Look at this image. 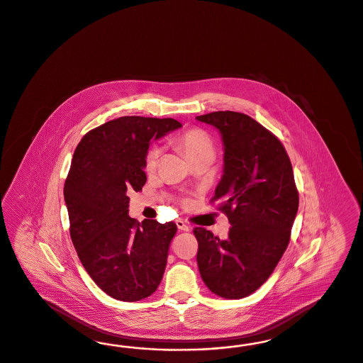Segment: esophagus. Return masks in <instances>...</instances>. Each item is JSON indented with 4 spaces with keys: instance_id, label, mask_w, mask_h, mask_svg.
I'll use <instances>...</instances> for the list:
<instances>
[{
    "instance_id": "esophagus-1",
    "label": "esophagus",
    "mask_w": 363,
    "mask_h": 363,
    "mask_svg": "<svg viewBox=\"0 0 363 363\" xmlns=\"http://www.w3.org/2000/svg\"><path fill=\"white\" fill-rule=\"evenodd\" d=\"M175 224H177L179 230H184V232H189V230H190V226L186 225L182 220H177V221H175Z\"/></svg>"
}]
</instances>
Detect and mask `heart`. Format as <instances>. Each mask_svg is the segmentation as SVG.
I'll list each match as a JSON object with an SVG mask.
<instances>
[{"instance_id":"b5f03b06","label":"heart","mask_w":363,"mask_h":363,"mask_svg":"<svg viewBox=\"0 0 363 363\" xmlns=\"http://www.w3.org/2000/svg\"><path fill=\"white\" fill-rule=\"evenodd\" d=\"M177 145L179 146L181 150L186 154V157L190 161L203 157V155L214 157V146H213L212 139L205 131L199 130V128L189 130L182 135H179L177 139ZM160 157H161V147L152 146L146 154V161H145L146 169L147 170L155 169V166L160 161Z\"/></svg>"}]
</instances>
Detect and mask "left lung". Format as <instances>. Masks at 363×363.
I'll list each match as a JSON object with an SVG mask.
<instances>
[{
  "label": "left lung",
  "instance_id": "left-lung-1",
  "mask_svg": "<svg viewBox=\"0 0 363 363\" xmlns=\"http://www.w3.org/2000/svg\"><path fill=\"white\" fill-rule=\"evenodd\" d=\"M197 121L220 131L224 174L212 202L225 213V240L194 228L201 277L213 294L241 299L262 287L286 252L299 208L292 164L281 142L248 115L216 111Z\"/></svg>",
  "mask_w": 363,
  "mask_h": 363
}]
</instances>
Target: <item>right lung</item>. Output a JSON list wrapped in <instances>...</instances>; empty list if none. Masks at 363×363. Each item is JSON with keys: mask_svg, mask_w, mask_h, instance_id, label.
I'll list each match as a JSON object with an SVG mask.
<instances>
[{"mask_svg": "<svg viewBox=\"0 0 363 363\" xmlns=\"http://www.w3.org/2000/svg\"><path fill=\"white\" fill-rule=\"evenodd\" d=\"M179 127L172 118L122 116L88 131L74 152L64 184L69 233L88 275L113 299H145L162 280L177 225L138 223L127 194L146 184L151 139Z\"/></svg>", "mask_w": 363, "mask_h": 363, "instance_id": "add662e5", "label": "right lung"}]
</instances>
